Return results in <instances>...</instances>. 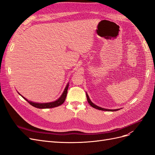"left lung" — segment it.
<instances>
[{"mask_svg": "<svg viewBox=\"0 0 155 155\" xmlns=\"http://www.w3.org/2000/svg\"><path fill=\"white\" fill-rule=\"evenodd\" d=\"M86 96H87V101H88V103L89 104V105H90L91 106H92V107L94 108V109H98V110H105V111H116V110H120V109H104V108H102V107H98L97 105H96L94 104H93V103L91 101V100H90V98H89V96L88 95V94L86 92Z\"/></svg>", "mask_w": 155, "mask_h": 155, "instance_id": "obj_1", "label": "left lung"}]
</instances>
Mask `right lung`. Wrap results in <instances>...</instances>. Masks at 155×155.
<instances>
[{
	"label": "right lung",
	"mask_w": 155,
	"mask_h": 155,
	"mask_svg": "<svg viewBox=\"0 0 155 155\" xmlns=\"http://www.w3.org/2000/svg\"><path fill=\"white\" fill-rule=\"evenodd\" d=\"M68 86H69V83H67V85L66 87H65L61 96L57 100H55L54 101L49 102V103H36V102H34V101H31L28 100L26 98H25L24 96H22L21 94H20L19 92H18V94L21 95L25 100H26L33 107L38 108V109H50V108H54V107H58L63 104L64 101H65V99H66Z\"/></svg>",
	"instance_id": "right-lung-1"
}]
</instances>
